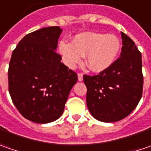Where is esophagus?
Returning a JSON list of instances; mask_svg holds the SVG:
<instances>
[{"label": "esophagus", "mask_w": 151, "mask_h": 151, "mask_svg": "<svg viewBox=\"0 0 151 151\" xmlns=\"http://www.w3.org/2000/svg\"><path fill=\"white\" fill-rule=\"evenodd\" d=\"M78 81H82L83 80V73H78Z\"/></svg>", "instance_id": "esophagus-1"}]
</instances>
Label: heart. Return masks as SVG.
<instances>
[{
    "label": "heart",
    "instance_id": "obj_1",
    "mask_svg": "<svg viewBox=\"0 0 151 151\" xmlns=\"http://www.w3.org/2000/svg\"><path fill=\"white\" fill-rule=\"evenodd\" d=\"M120 47L117 37L98 32H83L76 35L73 42L67 40L59 42V51L67 66L74 68L86 55V65L93 72H102L110 67Z\"/></svg>",
    "mask_w": 151,
    "mask_h": 151
}]
</instances>
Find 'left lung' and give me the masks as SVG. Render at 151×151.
Masks as SVG:
<instances>
[{"label":"left lung","instance_id":"1","mask_svg":"<svg viewBox=\"0 0 151 151\" xmlns=\"http://www.w3.org/2000/svg\"><path fill=\"white\" fill-rule=\"evenodd\" d=\"M122 49L110 67L97 75H84L86 103L95 119L115 122L135 109L143 94L141 53L134 42L121 32Z\"/></svg>","mask_w":151,"mask_h":151}]
</instances>
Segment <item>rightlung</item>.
<instances>
[{
    "instance_id": "right-lung-1",
    "label": "right lung",
    "mask_w": 151,
    "mask_h": 151,
    "mask_svg": "<svg viewBox=\"0 0 151 151\" xmlns=\"http://www.w3.org/2000/svg\"><path fill=\"white\" fill-rule=\"evenodd\" d=\"M62 30L46 27L27 34L15 48L8 67V91L19 112L36 123L59 119L78 81L56 53Z\"/></svg>"
}]
</instances>
